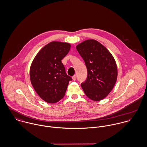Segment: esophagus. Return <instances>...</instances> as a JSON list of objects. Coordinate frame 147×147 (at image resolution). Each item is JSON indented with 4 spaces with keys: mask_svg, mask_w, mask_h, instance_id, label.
Listing matches in <instances>:
<instances>
[{
    "mask_svg": "<svg viewBox=\"0 0 147 147\" xmlns=\"http://www.w3.org/2000/svg\"><path fill=\"white\" fill-rule=\"evenodd\" d=\"M72 80H74V81H75L76 80V78H77V77H76V75H74V76H72Z\"/></svg>",
    "mask_w": 147,
    "mask_h": 147,
    "instance_id": "obj_1",
    "label": "esophagus"
}]
</instances>
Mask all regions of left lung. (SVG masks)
Segmentation results:
<instances>
[{"label":"left lung","instance_id":"1","mask_svg":"<svg viewBox=\"0 0 147 147\" xmlns=\"http://www.w3.org/2000/svg\"><path fill=\"white\" fill-rule=\"evenodd\" d=\"M85 63L88 76L81 86L85 95L95 101L105 98L117 79V67L109 51L94 40H88L76 46Z\"/></svg>","mask_w":147,"mask_h":147}]
</instances>
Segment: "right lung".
Segmentation results:
<instances>
[{"label": "right lung", "mask_w": 147, "mask_h": 147, "mask_svg": "<svg viewBox=\"0 0 147 147\" xmlns=\"http://www.w3.org/2000/svg\"><path fill=\"white\" fill-rule=\"evenodd\" d=\"M71 45L53 41L45 46L36 55L30 68V82L35 91L47 103H55L65 95L72 78L67 75L62 60Z\"/></svg>", "instance_id": "1"}]
</instances>
